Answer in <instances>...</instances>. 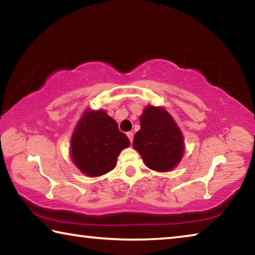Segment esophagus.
<instances>
[{"label": "esophagus", "mask_w": 255, "mask_h": 255, "mask_svg": "<svg viewBox=\"0 0 255 255\" xmlns=\"http://www.w3.org/2000/svg\"><path fill=\"white\" fill-rule=\"evenodd\" d=\"M127 136H128V138H129V140H130V143H132V139H133V133H132L131 131H129V132H127Z\"/></svg>", "instance_id": "obj_1"}]
</instances>
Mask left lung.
<instances>
[{"label": "left lung", "instance_id": "obj_1", "mask_svg": "<svg viewBox=\"0 0 255 255\" xmlns=\"http://www.w3.org/2000/svg\"><path fill=\"white\" fill-rule=\"evenodd\" d=\"M139 120L140 129L135 133L132 147L150 170H173L184 153L183 133L175 120L165 108L154 106L146 107Z\"/></svg>", "mask_w": 255, "mask_h": 255}]
</instances>
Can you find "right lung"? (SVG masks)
<instances>
[{"label": "right lung", "instance_id": "1", "mask_svg": "<svg viewBox=\"0 0 255 255\" xmlns=\"http://www.w3.org/2000/svg\"><path fill=\"white\" fill-rule=\"evenodd\" d=\"M130 145L105 110L86 109L71 137V157L82 173L100 176L115 169L117 157Z\"/></svg>", "mask_w": 255, "mask_h": 255}]
</instances>
